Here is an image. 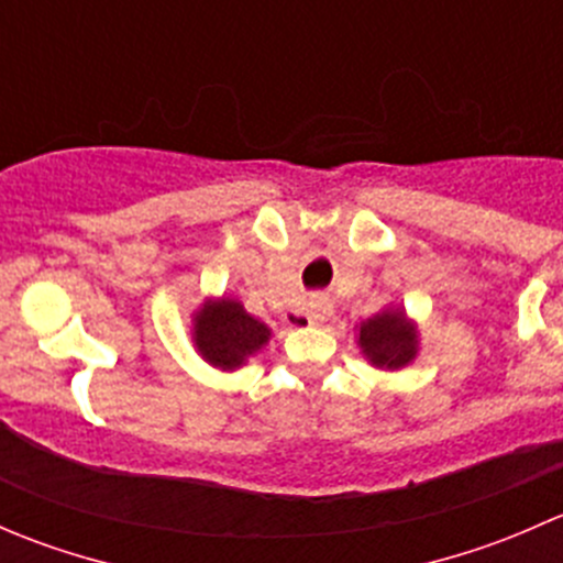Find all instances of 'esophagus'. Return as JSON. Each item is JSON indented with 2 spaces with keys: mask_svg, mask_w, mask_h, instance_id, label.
Wrapping results in <instances>:
<instances>
[{
  "mask_svg": "<svg viewBox=\"0 0 563 563\" xmlns=\"http://www.w3.org/2000/svg\"><path fill=\"white\" fill-rule=\"evenodd\" d=\"M305 318H308L310 323H321L323 318L332 313V302H329L327 297H310L308 302H305V308L299 310Z\"/></svg>",
  "mask_w": 563,
  "mask_h": 563,
  "instance_id": "34e87169",
  "label": "esophagus"
}]
</instances>
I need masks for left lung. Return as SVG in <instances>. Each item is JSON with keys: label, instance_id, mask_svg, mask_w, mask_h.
<instances>
[{"label": "left lung", "instance_id": "left-lung-1", "mask_svg": "<svg viewBox=\"0 0 563 563\" xmlns=\"http://www.w3.org/2000/svg\"><path fill=\"white\" fill-rule=\"evenodd\" d=\"M360 345L371 356L373 365L397 371V367L408 365L417 354V334L397 310V313L367 318L360 327Z\"/></svg>", "mask_w": 563, "mask_h": 563}]
</instances>
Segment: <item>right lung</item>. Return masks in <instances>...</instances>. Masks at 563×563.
<instances>
[{
  "label": "right lung",
  "mask_w": 563,
  "mask_h": 563,
  "mask_svg": "<svg viewBox=\"0 0 563 563\" xmlns=\"http://www.w3.org/2000/svg\"><path fill=\"white\" fill-rule=\"evenodd\" d=\"M269 340L266 323L245 313L240 302L220 299L207 305L196 318V345L209 365L220 371H234L253 351Z\"/></svg>",
  "instance_id": "obj_1"
}]
</instances>
